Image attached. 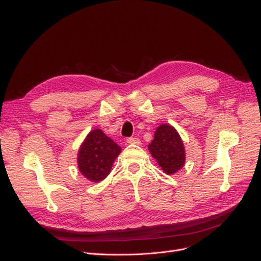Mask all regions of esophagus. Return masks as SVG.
I'll use <instances>...</instances> for the list:
<instances>
[{
    "mask_svg": "<svg viewBox=\"0 0 261 261\" xmlns=\"http://www.w3.org/2000/svg\"><path fill=\"white\" fill-rule=\"evenodd\" d=\"M126 141H127V144H132V145H140L141 144L140 139H138V138H128Z\"/></svg>",
    "mask_w": 261,
    "mask_h": 261,
    "instance_id": "1",
    "label": "esophagus"
}]
</instances>
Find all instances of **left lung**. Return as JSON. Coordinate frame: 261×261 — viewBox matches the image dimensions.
Masks as SVG:
<instances>
[{
  "label": "left lung",
  "mask_w": 261,
  "mask_h": 261,
  "mask_svg": "<svg viewBox=\"0 0 261 261\" xmlns=\"http://www.w3.org/2000/svg\"><path fill=\"white\" fill-rule=\"evenodd\" d=\"M148 149L159 167L169 175L184 167L186 155L183 140L170 124H162L156 127Z\"/></svg>",
  "instance_id": "obj_1"
}]
</instances>
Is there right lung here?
Returning <instances> with one entry per match:
<instances>
[{
	"mask_svg": "<svg viewBox=\"0 0 261 261\" xmlns=\"http://www.w3.org/2000/svg\"><path fill=\"white\" fill-rule=\"evenodd\" d=\"M122 149L101 129L91 130L78 150L77 163L82 174L94 183L105 179Z\"/></svg>",
	"mask_w": 261,
	"mask_h": 261,
	"instance_id": "right-lung-1",
	"label": "right lung"
}]
</instances>
